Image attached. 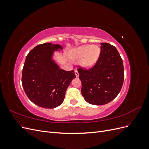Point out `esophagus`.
<instances>
[{"instance_id":"1","label":"esophagus","mask_w":149,"mask_h":149,"mask_svg":"<svg viewBox=\"0 0 149 149\" xmlns=\"http://www.w3.org/2000/svg\"><path fill=\"white\" fill-rule=\"evenodd\" d=\"M74 73H75V75H76V77H78V76H79V73H78V70H76L74 71Z\"/></svg>"}]
</instances>
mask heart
<instances>
[{
	"mask_svg": "<svg viewBox=\"0 0 149 149\" xmlns=\"http://www.w3.org/2000/svg\"><path fill=\"white\" fill-rule=\"evenodd\" d=\"M100 54V48L96 45H83L76 48L71 55L73 60H79L84 68L91 67L97 60Z\"/></svg>",
	"mask_w": 149,
	"mask_h": 149,
	"instance_id": "1",
	"label": "heart"
}]
</instances>
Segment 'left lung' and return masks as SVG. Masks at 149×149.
Listing matches in <instances>:
<instances>
[{"instance_id": "1", "label": "left lung", "mask_w": 149, "mask_h": 149, "mask_svg": "<svg viewBox=\"0 0 149 149\" xmlns=\"http://www.w3.org/2000/svg\"><path fill=\"white\" fill-rule=\"evenodd\" d=\"M95 65L89 69L79 66L81 94L91 104L104 105L118 95L123 86L124 70L123 60L116 48L102 43Z\"/></svg>"}]
</instances>
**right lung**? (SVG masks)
<instances>
[{"instance_id":"obj_1","label":"right lung","mask_w":149,"mask_h":149,"mask_svg":"<svg viewBox=\"0 0 149 149\" xmlns=\"http://www.w3.org/2000/svg\"><path fill=\"white\" fill-rule=\"evenodd\" d=\"M59 45L45 43L29 53L22 70V83L29 100L41 107L53 109L63 102L66 91L76 75L60 69L52 60ZM60 50V49H59Z\"/></svg>"}]
</instances>
